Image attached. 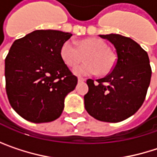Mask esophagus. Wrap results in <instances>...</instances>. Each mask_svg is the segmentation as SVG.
I'll use <instances>...</instances> for the list:
<instances>
[{
    "label": "esophagus",
    "mask_w": 157,
    "mask_h": 157,
    "mask_svg": "<svg viewBox=\"0 0 157 157\" xmlns=\"http://www.w3.org/2000/svg\"><path fill=\"white\" fill-rule=\"evenodd\" d=\"M84 81H85V79H84V78H82V77H79V78H78L79 82H83Z\"/></svg>",
    "instance_id": "34e87169"
}]
</instances>
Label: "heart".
<instances>
[{"instance_id": "1", "label": "heart", "mask_w": 157, "mask_h": 157, "mask_svg": "<svg viewBox=\"0 0 157 157\" xmlns=\"http://www.w3.org/2000/svg\"><path fill=\"white\" fill-rule=\"evenodd\" d=\"M84 55L86 63L74 70V74L77 76H90L97 74L107 75L116 64L115 53L109 50L107 44L101 39H82L78 43V46L73 40H67L60 49L61 59L71 68L78 65Z\"/></svg>"}]
</instances>
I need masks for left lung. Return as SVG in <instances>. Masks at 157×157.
<instances>
[{
  "label": "left lung",
  "mask_w": 157,
  "mask_h": 157,
  "mask_svg": "<svg viewBox=\"0 0 157 157\" xmlns=\"http://www.w3.org/2000/svg\"><path fill=\"white\" fill-rule=\"evenodd\" d=\"M115 48L117 59L113 70L105 77L86 81L84 107L94 118L108 123L125 120L141 107L150 84L152 69L147 52L129 37L106 34Z\"/></svg>",
  "instance_id": "1"
}]
</instances>
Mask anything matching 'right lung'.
Instances as JSON below:
<instances>
[{"mask_svg": "<svg viewBox=\"0 0 157 157\" xmlns=\"http://www.w3.org/2000/svg\"><path fill=\"white\" fill-rule=\"evenodd\" d=\"M71 36L36 30L13 44L5 58V89L10 105L25 120L47 123L62 114L64 98L78 81L60 56Z\"/></svg>", "mask_w": 157, "mask_h": 157, "instance_id": "obj_1", "label": "right lung"}]
</instances>
